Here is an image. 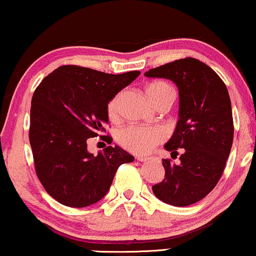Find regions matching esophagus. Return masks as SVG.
<instances>
[{"mask_svg": "<svg viewBox=\"0 0 256 256\" xmlns=\"http://www.w3.org/2000/svg\"><path fill=\"white\" fill-rule=\"evenodd\" d=\"M136 160H140V162H146V160H148L149 158H148V157H143V156H138V157H136Z\"/></svg>", "mask_w": 256, "mask_h": 256, "instance_id": "esophagus-1", "label": "esophagus"}]
</instances>
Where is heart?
Masks as SVG:
<instances>
[{"label":"heart","instance_id":"b5f03b06","mask_svg":"<svg viewBox=\"0 0 256 256\" xmlns=\"http://www.w3.org/2000/svg\"><path fill=\"white\" fill-rule=\"evenodd\" d=\"M146 93L155 104L166 99H174V90L166 82H150ZM121 93H118L107 104V116L110 121L118 120ZM166 140V132L160 127H143V126H126L118 132V142L122 148L136 155L152 152L157 146Z\"/></svg>","mask_w":256,"mask_h":256}]
</instances>
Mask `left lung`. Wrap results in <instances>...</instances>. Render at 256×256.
I'll list each match as a JSON object with an SVG mask.
<instances>
[{
    "mask_svg": "<svg viewBox=\"0 0 256 256\" xmlns=\"http://www.w3.org/2000/svg\"><path fill=\"white\" fill-rule=\"evenodd\" d=\"M146 76L166 78L180 92V120L166 149L180 163L163 160L164 180L154 185L160 200L174 206L194 204L211 192L222 177L233 143L232 106L225 82L196 58H183L149 70Z\"/></svg>",
    "mask_w": 256,
    "mask_h": 256,
    "instance_id": "obj_1",
    "label": "left lung"
}]
</instances>
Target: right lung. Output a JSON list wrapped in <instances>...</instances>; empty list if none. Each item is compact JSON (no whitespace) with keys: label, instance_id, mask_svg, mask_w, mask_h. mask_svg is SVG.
Returning a JSON list of instances; mask_svg holds the SVG:
<instances>
[{"label":"right lung","instance_id":"right-lung-1","mask_svg":"<svg viewBox=\"0 0 256 256\" xmlns=\"http://www.w3.org/2000/svg\"><path fill=\"white\" fill-rule=\"evenodd\" d=\"M140 76V71L110 74L78 65H62L34 90L29 140L34 170L45 191L70 208L99 202L110 190L118 166L134 160L120 146H108L96 156L87 141L104 135L107 104Z\"/></svg>","mask_w":256,"mask_h":256}]
</instances>
